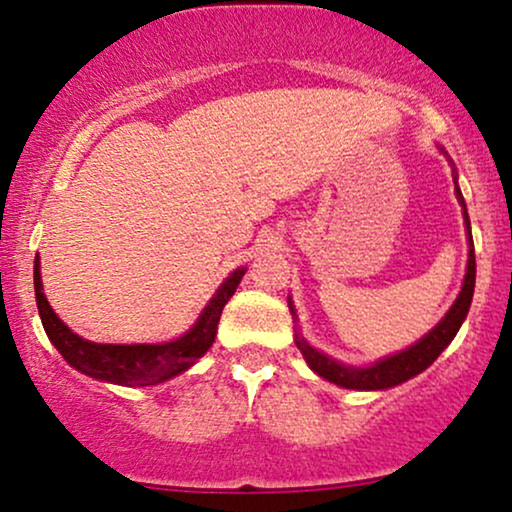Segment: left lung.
Masks as SVG:
<instances>
[{"instance_id":"obj_1","label":"left lung","mask_w":512,"mask_h":512,"mask_svg":"<svg viewBox=\"0 0 512 512\" xmlns=\"http://www.w3.org/2000/svg\"><path fill=\"white\" fill-rule=\"evenodd\" d=\"M457 199L464 207V199L460 187L455 185ZM464 223H467V233H469V260H467V274H464V284L457 301L452 303V308L448 310V315L433 327L431 332L426 334L421 342H416L414 346H409L407 351L402 354H395L390 358H383L375 366L370 368H351V366H342V363L332 361L330 356L320 354V351L313 349L303 337L296 334V344L301 349V354L308 361V366L315 370L320 378L330 380L334 385L349 387V390H385V387H395L404 380L414 378L419 375L421 370H426L431 366L436 358L443 354V349L448 346L452 339H455L457 330L464 322V317L469 313V305H472V296H474V279H477V262H474V243H472V228H469V216H467V207H464Z\"/></svg>"}]
</instances>
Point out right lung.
<instances>
[{"instance_id": "obj_1", "label": "right lung", "mask_w": 512, "mask_h": 512, "mask_svg": "<svg viewBox=\"0 0 512 512\" xmlns=\"http://www.w3.org/2000/svg\"><path fill=\"white\" fill-rule=\"evenodd\" d=\"M245 269H236L216 296L211 298L204 313L199 315L190 332L182 334L175 342L166 344H93L74 334L67 325L55 315L50 308L48 298L43 293V281H40V262L35 257L33 264V286H35V303H38L40 320H43L45 334L55 349L64 356L69 366H74L81 373L91 375L96 380L115 385H156L163 380L182 373L209 351L214 344L216 327H219L221 310L238 289Z\"/></svg>"}]
</instances>
